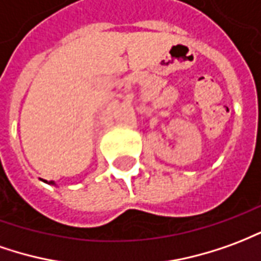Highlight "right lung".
I'll return each instance as SVG.
<instances>
[{"label":"right lung","instance_id":"right-lung-1","mask_svg":"<svg viewBox=\"0 0 261 261\" xmlns=\"http://www.w3.org/2000/svg\"><path fill=\"white\" fill-rule=\"evenodd\" d=\"M45 182H47V181H45ZM47 184H51V186H56V184H55V181H50V182H47Z\"/></svg>","mask_w":261,"mask_h":261}]
</instances>
